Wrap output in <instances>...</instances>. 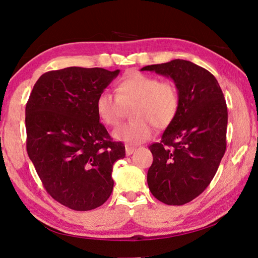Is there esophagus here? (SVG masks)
Masks as SVG:
<instances>
[{
    "instance_id": "34e87169",
    "label": "esophagus",
    "mask_w": 258,
    "mask_h": 258,
    "mask_svg": "<svg viewBox=\"0 0 258 258\" xmlns=\"http://www.w3.org/2000/svg\"><path fill=\"white\" fill-rule=\"evenodd\" d=\"M124 148H126V155H127V156H130L132 153L135 152V150H136L135 147H132V146H130V145H126V146H124Z\"/></svg>"
}]
</instances>
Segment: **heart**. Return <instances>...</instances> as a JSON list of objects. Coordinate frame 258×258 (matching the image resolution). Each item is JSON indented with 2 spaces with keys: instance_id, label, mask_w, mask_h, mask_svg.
Segmentation results:
<instances>
[{
  "instance_id": "b5f03b06",
  "label": "heart",
  "mask_w": 258,
  "mask_h": 258,
  "mask_svg": "<svg viewBox=\"0 0 258 258\" xmlns=\"http://www.w3.org/2000/svg\"><path fill=\"white\" fill-rule=\"evenodd\" d=\"M117 93L103 90L96 101L97 114L105 124L115 127L131 108L134 120L114 130L116 140L139 144L150 140L156 128L165 129L175 118L179 106L176 86L171 81L131 71L117 84Z\"/></svg>"
}]
</instances>
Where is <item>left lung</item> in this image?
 Returning a JSON list of instances; mask_svg holds the SVG:
<instances>
[{"instance_id":"left-lung-1","label":"left lung","mask_w":258,"mask_h":258,"mask_svg":"<svg viewBox=\"0 0 258 258\" xmlns=\"http://www.w3.org/2000/svg\"><path fill=\"white\" fill-rule=\"evenodd\" d=\"M141 71L171 77L179 106L161 141L150 145L153 163L147 184L153 196L169 206L198 197L212 181L226 151L228 113L213 74L190 61L175 59Z\"/></svg>"}]
</instances>
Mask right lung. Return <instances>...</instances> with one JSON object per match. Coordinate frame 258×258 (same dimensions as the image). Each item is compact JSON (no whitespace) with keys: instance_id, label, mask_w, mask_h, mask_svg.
<instances>
[{"instance_id":"right-lung-1","label":"right lung","mask_w":258,"mask_h":258,"mask_svg":"<svg viewBox=\"0 0 258 258\" xmlns=\"http://www.w3.org/2000/svg\"><path fill=\"white\" fill-rule=\"evenodd\" d=\"M119 70L70 67L44 73L26 105L27 152L50 196L75 211L111 196L113 165L126 156L100 122L96 101Z\"/></svg>"}]
</instances>
